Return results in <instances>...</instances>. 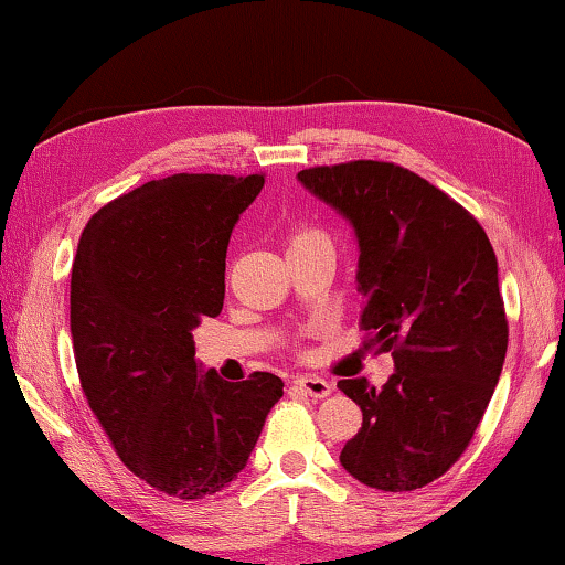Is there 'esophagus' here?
<instances>
[{
    "label": "esophagus",
    "instance_id": "1",
    "mask_svg": "<svg viewBox=\"0 0 565 565\" xmlns=\"http://www.w3.org/2000/svg\"><path fill=\"white\" fill-rule=\"evenodd\" d=\"M295 385L297 388H302L305 394L312 398H326L333 391V385L328 383L326 377H318V375H297Z\"/></svg>",
    "mask_w": 565,
    "mask_h": 565
}]
</instances>
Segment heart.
I'll use <instances>...</instances> for the list:
<instances>
[{
  "mask_svg": "<svg viewBox=\"0 0 565 565\" xmlns=\"http://www.w3.org/2000/svg\"><path fill=\"white\" fill-rule=\"evenodd\" d=\"M316 239H326L323 234H318V232H299L295 239H291V245H295V242H316Z\"/></svg>",
  "mask_w": 565,
  "mask_h": 565,
  "instance_id": "b5f03b06",
  "label": "heart"
}]
</instances>
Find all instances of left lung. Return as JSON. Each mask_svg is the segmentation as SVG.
<instances>
[{
	"label": "left lung",
	"instance_id": "8db88e82",
	"mask_svg": "<svg viewBox=\"0 0 565 565\" xmlns=\"http://www.w3.org/2000/svg\"><path fill=\"white\" fill-rule=\"evenodd\" d=\"M297 180L352 224L362 326L396 365L383 388L339 381L362 409L339 461L375 490H417L463 454L501 377L509 323L495 253L472 213L396 163L316 167Z\"/></svg>",
	"mask_w": 565,
	"mask_h": 565
}]
</instances>
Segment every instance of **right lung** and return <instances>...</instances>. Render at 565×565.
<instances>
[{
	"instance_id": "add662e5",
	"label": "right lung",
	"mask_w": 565,
	"mask_h": 565,
	"mask_svg": "<svg viewBox=\"0 0 565 565\" xmlns=\"http://www.w3.org/2000/svg\"><path fill=\"white\" fill-rule=\"evenodd\" d=\"M263 174H174L88 221L70 281L77 375L127 469L195 501L247 467L284 383H230L195 360L192 328L224 307L226 247Z\"/></svg>"
}]
</instances>
